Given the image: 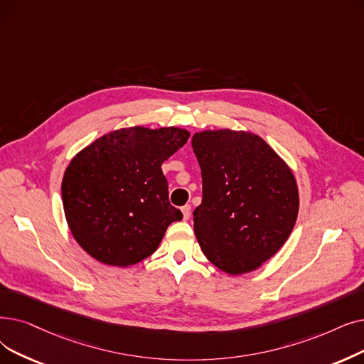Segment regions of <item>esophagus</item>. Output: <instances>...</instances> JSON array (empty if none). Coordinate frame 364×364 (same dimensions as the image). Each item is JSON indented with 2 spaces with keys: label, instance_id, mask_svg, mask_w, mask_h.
Segmentation results:
<instances>
[{
  "label": "esophagus",
  "instance_id": "1",
  "mask_svg": "<svg viewBox=\"0 0 364 364\" xmlns=\"http://www.w3.org/2000/svg\"><path fill=\"white\" fill-rule=\"evenodd\" d=\"M191 205H184V207H181V213H183V218L184 220H188V217H191Z\"/></svg>",
  "mask_w": 364,
  "mask_h": 364
}]
</instances>
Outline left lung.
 Here are the masks:
<instances>
[{"label": "left lung", "instance_id": "left-lung-1", "mask_svg": "<svg viewBox=\"0 0 364 364\" xmlns=\"http://www.w3.org/2000/svg\"><path fill=\"white\" fill-rule=\"evenodd\" d=\"M192 147L202 173L193 226L203 255L230 275L257 269L294 228L293 172L255 134L203 131L193 135Z\"/></svg>", "mask_w": 364, "mask_h": 364}]
</instances>
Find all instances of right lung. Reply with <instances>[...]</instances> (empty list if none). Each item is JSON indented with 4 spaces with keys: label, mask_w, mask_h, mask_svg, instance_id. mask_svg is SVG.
<instances>
[{
    "label": "right lung",
    "mask_w": 364,
    "mask_h": 364,
    "mask_svg": "<svg viewBox=\"0 0 364 364\" xmlns=\"http://www.w3.org/2000/svg\"><path fill=\"white\" fill-rule=\"evenodd\" d=\"M191 134L180 128L109 132L78 153L62 180L68 226L101 263L131 266L159 247L168 226L183 218L168 198L162 164Z\"/></svg>",
    "instance_id": "add662e5"
}]
</instances>
